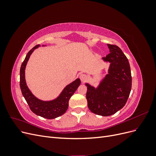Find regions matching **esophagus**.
Here are the masks:
<instances>
[{
	"instance_id": "obj_1",
	"label": "esophagus",
	"mask_w": 156,
	"mask_h": 156,
	"mask_svg": "<svg viewBox=\"0 0 156 156\" xmlns=\"http://www.w3.org/2000/svg\"><path fill=\"white\" fill-rule=\"evenodd\" d=\"M79 78H80V79H81V81H84L87 79V75L83 73V74H81L79 75Z\"/></svg>"
}]
</instances>
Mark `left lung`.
Masks as SVG:
<instances>
[{"label": "left lung", "mask_w": 156, "mask_h": 156, "mask_svg": "<svg viewBox=\"0 0 156 156\" xmlns=\"http://www.w3.org/2000/svg\"><path fill=\"white\" fill-rule=\"evenodd\" d=\"M110 53L102 59L110 62L108 74L97 88L88 83V107L94 114L103 116L114 115L125 105L131 89V74L129 61L115 45L107 44Z\"/></svg>", "instance_id": "obj_1"}]
</instances>
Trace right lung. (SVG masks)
Returning a JSON list of instances; mask_svg holds the SVG:
<instances>
[{
  "label": "right lung",
  "instance_id": "1",
  "mask_svg": "<svg viewBox=\"0 0 156 156\" xmlns=\"http://www.w3.org/2000/svg\"><path fill=\"white\" fill-rule=\"evenodd\" d=\"M40 46V45H37L30 50L21 64L20 69V88L23 97L25 98L30 110L34 114L47 119H53L64 115L67 111L69 99L80 85L81 81L79 79H77L72 83L69 84L64 88L59 96L53 100L42 101L33 95L27 85L25 70L32 52Z\"/></svg>",
  "mask_w": 156,
  "mask_h": 156
}]
</instances>
